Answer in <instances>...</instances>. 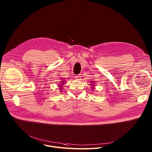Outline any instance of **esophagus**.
<instances>
[{"label":"esophagus","mask_w":152,"mask_h":152,"mask_svg":"<svg viewBox=\"0 0 152 152\" xmlns=\"http://www.w3.org/2000/svg\"><path fill=\"white\" fill-rule=\"evenodd\" d=\"M80 75H77L76 76H75V79L77 80H80L81 77H80Z\"/></svg>","instance_id":"esophagus-1"}]
</instances>
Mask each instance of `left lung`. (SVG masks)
<instances>
[{
	"mask_svg": "<svg viewBox=\"0 0 152 152\" xmlns=\"http://www.w3.org/2000/svg\"><path fill=\"white\" fill-rule=\"evenodd\" d=\"M92 82H93V81H92Z\"/></svg>",
	"mask_w": 152,
	"mask_h": 152,
	"instance_id": "8db88e82",
	"label": "left lung"
}]
</instances>
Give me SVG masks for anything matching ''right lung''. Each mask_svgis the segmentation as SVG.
I'll return each instance as SVG.
<instances>
[{
    "label": "right lung",
    "instance_id": "add662e5",
    "mask_svg": "<svg viewBox=\"0 0 152 152\" xmlns=\"http://www.w3.org/2000/svg\"><path fill=\"white\" fill-rule=\"evenodd\" d=\"M62 83H64V81H62ZM61 86V85H60V86ZM61 88H60V89H61Z\"/></svg>",
    "mask_w": 152,
    "mask_h": 152
}]
</instances>
